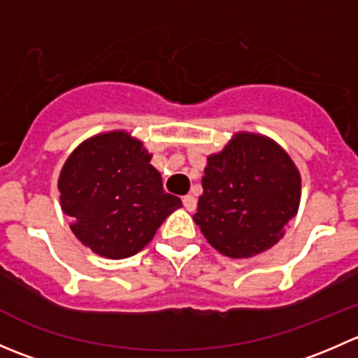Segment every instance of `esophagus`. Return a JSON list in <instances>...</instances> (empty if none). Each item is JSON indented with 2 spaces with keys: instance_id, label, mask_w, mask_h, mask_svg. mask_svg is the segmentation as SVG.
Instances as JSON below:
<instances>
[{
  "instance_id": "1",
  "label": "esophagus",
  "mask_w": 358,
  "mask_h": 358,
  "mask_svg": "<svg viewBox=\"0 0 358 358\" xmlns=\"http://www.w3.org/2000/svg\"><path fill=\"white\" fill-rule=\"evenodd\" d=\"M182 202H183V208H185L187 211H194V209L197 208V201L194 196H183Z\"/></svg>"
}]
</instances>
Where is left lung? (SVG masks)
<instances>
[{"instance_id":"8db88e82","label":"left lung","mask_w":358,"mask_h":358,"mask_svg":"<svg viewBox=\"0 0 358 358\" xmlns=\"http://www.w3.org/2000/svg\"><path fill=\"white\" fill-rule=\"evenodd\" d=\"M301 180L272 140L237 133L208 157L194 222L213 248L230 258H249L279 243L296 216Z\"/></svg>"}]
</instances>
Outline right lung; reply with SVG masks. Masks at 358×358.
Segmentation results:
<instances>
[{
	"label": "right lung",
	"instance_id": "1",
	"mask_svg": "<svg viewBox=\"0 0 358 358\" xmlns=\"http://www.w3.org/2000/svg\"><path fill=\"white\" fill-rule=\"evenodd\" d=\"M59 190L74 236L112 259L142 251L161 223L182 208L178 197L164 192L142 142L124 131L81 143L64 164Z\"/></svg>",
	"mask_w": 358,
	"mask_h": 358
}]
</instances>
